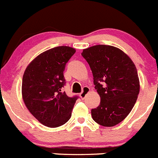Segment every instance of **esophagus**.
Instances as JSON below:
<instances>
[{
	"mask_svg": "<svg viewBox=\"0 0 158 158\" xmlns=\"http://www.w3.org/2000/svg\"><path fill=\"white\" fill-rule=\"evenodd\" d=\"M89 92H90V88H89L88 87H84V88H83L82 92L80 94V97H81V98L84 99Z\"/></svg>",
	"mask_w": 158,
	"mask_h": 158,
	"instance_id": "34e87169",
	"label": "esophagus"
}]
</instances>
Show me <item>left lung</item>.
Segmentation results:
<instances>
[{"label":"left lung","mask_w":158,"mask_h":158,"mask_svg":"<svg viewBox=\"0 0 158 158\" xmlns=\"http://www.w3.org/2000/svg\"><path fill=\"white\" fill-rule=\"evenodd\" d=\"M94 76L100 103L91 110L93 119L100 126L112 127L121 123L132 110L140 85L135 65L119 48L97 45L84 49Z\"/></svg>","instance_id":"8db88e82"}]
</instances>
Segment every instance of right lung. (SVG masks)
I'll list each match as a JSON object with an SVG mask.
<instances>
[{"instance_id": "add662e5", "label": "right lung", "mask_w": 158, "mask_h": 158, "mask_svg": "<svg viewBox=\"0 0 158 158\" xmlns=\"http://www.w3.org/2000/svg\"><path fill=\"white\" fill-rule=\"evenodd\" d=\"M75 52L68 46L55 47L38 55L26 68L23 100L29 111L44 126L58 127L71 118L78 97H68L62 88L66 84V64Z\"/></svg>"}]
</instances>
